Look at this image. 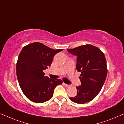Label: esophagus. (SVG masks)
Masks as SVG:
<instances>
[{
    "label": "esophagus",
    "instance_id": "1",
    "mask_svg": "<svg viewBox=\"0 0 124 124\" xmlns=\"http://www.w3.org/2000/svg\"><path fill=\"white\" fill-rule=\"evenodd\" d=\"M63 85H65V86H66V87H70V85H67V84H66V83H63Z\"/></svg>",
    "mask_w": 124,
    "mask_h": 124
}]
</instances>
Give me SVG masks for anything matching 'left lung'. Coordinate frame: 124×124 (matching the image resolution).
I'll return each mask as SVG.
<instances>
[{
    "label": "left lung",
    "mask_w": 124,
    "mask_h": 124,
    "mask_svg": "<svg viewBox=\"0 0 124 124\" xmlns=\"http://www.w3.org/2000/svg\"><path fill=\"white\" fill-rule=\"evenodd\" d=\"M77 56L76 68L81 72V85L76 87L77 95L70 97L72 101L85 104L93 100L103 86L107 74V61L104 54L98 47L87 44L67 50Z\"/></svg>",
    "instance_id": "8db88e82"
}]
</instances>
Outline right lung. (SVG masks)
Wrapping results in <instances>:
<instances>
[{"label":"right lung","mask_w":124,"mask_h":124,"mask_svg":"<svg viewBox=\"0 0 124 124\" xmlns=\"http://www.w3.org/2000/svg\"><path fill=\"white\" fill-rule=\"evenodd\" d=\"M63 49H53L42 43L33 42L25 46L16 63V74L20 87L25 96L37 103L50 99L54 88L61 85V79L45 77V69L50 66L53 58Z\"/></svg>","instance_id":"1"}]
</instances>
